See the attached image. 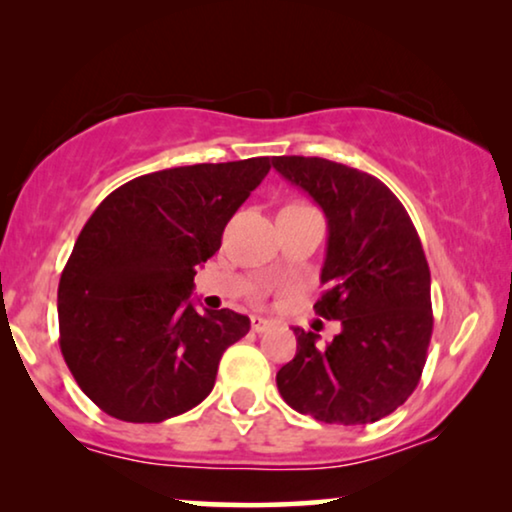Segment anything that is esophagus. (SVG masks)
Masks as SVG:
<instances>
[{"label":"esophagus","instance_id":"esophagus-1","mask_svg":"<svg viewBox=\"0 0 512 512\" xmlns=\"http://www.w3.org/2000/svg\"><path fill=\"white\" fill-rule=\"evenodd\" d=\"M270 326H272L270 319H265V317H251V331H254V333H265Z\"/></svg>","mask_w":512,"mask_h":512}]
</instances>
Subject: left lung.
I'll list each match as a JSON object with an SVG mask.
<instances>
[{
  "mask_svg": "<svg viewBox=\"0 0 512 512\" xmlns=\"http://www.w3.org/2000/svg\"><path fill=\"white\" fill-rule=\"evenodd\" d=\"M275 170L303 188L328 221L326 291L319 317L342 331L293 328L298 349L279 368L277 389L300 415L326 424H373L408 401L431 342V272L401 200L373 174L326 158L279 156Z\"/></svg>",
  "mask_w": 512,
  "mask_h": 512,
  "instance_id": "8db88e82",
  "label": "left lung"
}]
</instances>
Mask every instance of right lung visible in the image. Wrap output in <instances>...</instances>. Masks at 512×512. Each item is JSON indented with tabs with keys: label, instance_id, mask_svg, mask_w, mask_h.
I'll list each match as a JSON object with an SVG mask.
<instances>
[{
	"label": "right lung",
	"instance_id": "right-lung-1",
	"mask_svg": "<svg viewBox=\"0 0 512 512\" xmlns=\"http://www.w3.org/2000/svg\"><path fill=\"white\" fill-rule=\"evenodd\" d=\"M270 172V158L144 174L83 226L58 286L60 349L107 415L158 424L205 401L226 349L249 333L233 310H195L200 263Z\"/></svg>",
	"mask_w": 512,
	"mask_h": 512
}]
</instances>
